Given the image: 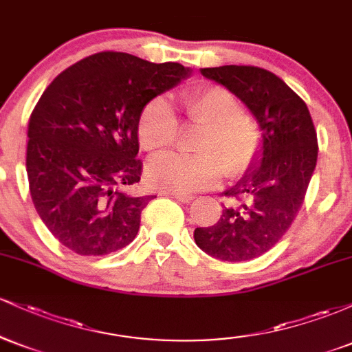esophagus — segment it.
Wrapping results in <instances>:
<instances>
[{"instance_id": "esophagus-1", "label": "esophagus", "mask_w": 352, "mask_h": 352, "mask_svg": "<svg viewBox=\"0 0 352 352\" xmlns=\"http://www.w3.org/2000/svg\"><path fill=\"white\" fill-rule=\"evenodd\" d=\"M172 197L175 199L177 201H182V204H190L195 197L192 195H187V193H172Z\"/></svg>"}]
</instances>
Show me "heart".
<instances>
[{
  "label": "heart",
  "instance_id": "heart-1",
  "mask_svg": "<svg viewBox=\"0 0 352 352\" xmlns=\"http://www.w3.org/2000/svg\"><path fill=\"white\" fill-rule=\"evenodd\" d=\"M192 122L204 125L197 152L199 155L167 153L147 165L152 187L173 193H193L210 188L228 177L252 170L261 152V131L256 120L241 112L240 100L221 86L201 87L182 100ZM177 117L164 98L145 104L137 124L139 142L147 152L159 153L177 139Z\"/></svg>",
  "mask_w": 352,
  "mask_h": 352
}]
</instances>
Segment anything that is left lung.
Segmentation results:
<instances>
[{
  "label": "left lung",
  "mask_w": 352,
  "mask_h": 352,
  "mask_svg": "<svg viewBox=\"0 0 352 352\" xmlns=\"http://www.w3.org/2000/svg\"><path fill=\"white\" fill-rule=\"evenodd\" d=\"M236 96L261 131L252 170L228 188L232 199L212 227L195 228L200 250L223 261H248L272 250L300 212L318 160L313 119L300 96L273 72L254 66L200 69Z\"/></svg>",
  "instance_id": "1"
}]
</instances>
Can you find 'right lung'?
Masks as SVG:
<instances>
[{"label": "right lung", "instance_id": "add662e5", "mask_svg": "<svg viewBox=\"0 0 352 352\" xmlns=\"http://www.w3.org/2000/svg\"><path fill=\"white\" fill-rule=\"evenodd\" d=\"M190 69L104 51L63 71L28 125L26 172L34 208L52 236L84 256L134 240L153 195L127 192L142 175L137 124L145 104Z\"/></svg>", "mask_w": 352, "mask_h": 352}]
</instances>
